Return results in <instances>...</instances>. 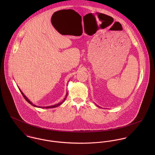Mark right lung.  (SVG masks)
I'll use <instances>...</instances> for the list:
<instances>
[{
    "instance_id": "obj_1",
    "label": "right lung",
    "mask_w": 155,
    "mask_h": 155,
    "mask_svg": "<svg viewBox=\"0 0 155 155\" xmlns=\"http://www.w3.org/2000/svg\"><path fill=\"white\" fill-rule=\"evenodd\" d=\"M20 92H21V93L22 94V96L24 97V98H25V100L28 103H30V104H31L32 106H35V107H40V108H44V109H50V108H54V107H57V106H60V105H61L64 101V100H65V99H66V98L67 96V93L66 97H65V98L64 99V100H63V102H61V103H58V104H55V105H54V106H48V107H39V106H36V105H34L33 103H31L29 100H28V99L25 96V95L22 93V91L20 89Z\"/></svg>"
}]
</instances>
